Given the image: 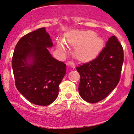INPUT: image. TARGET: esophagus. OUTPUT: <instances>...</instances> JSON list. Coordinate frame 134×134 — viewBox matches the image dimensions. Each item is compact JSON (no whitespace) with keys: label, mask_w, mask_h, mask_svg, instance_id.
Masks as SVG:
<instances>
[{"label":"esophagus","mask_w":134,"mask_h":134,"mask_svg":"<svg viewBox=\"0 0 134 134\" xmlns=\"http://www.w3.org/2000/svg\"><path fill=\"white\" fill-rule=\"evenodd\" d=\"M67 65L69 66H71V67H73V68H75V64L74 62H73L69 61L68 62H67Z\"/></svg>","instance_id":"esophagus-1"}]
</instances>
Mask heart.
I'll return each mask as SVG.
<instances>
[{"instance_id": "heart-1", "label": "heart", "mask_w": 134, "mask_h": 134, "mask_svg": "<svg viewBox=\"0 0 134 134\" xmlns=\"http://www.w3.org/2000/svg\"><path fill=\"white\" fill-rule=\"evenodd\" d=\"M65 42L76 47L75 53L77 58L85 60L92 58L99 52L102 46L103 39L96 35L94 31H77L69 34L65 38ZM57 47L60 51H65L63 40L57 41Z\"/></svg>"}]
</instances>
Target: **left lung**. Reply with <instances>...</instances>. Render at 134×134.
<instances>
[{"instance_id": "obj_1", "label": "left lung", "mask_w": 134, "mask_h": 134, "mask_svg": "<svg viewBox=\"0 0 134 134\" xmlns=\"http://www.w3.org/2000/svg\"><path fill=\"white\" fill-rule=\"evenodd\" d=\"M123 61L122 46L112 36L95 59L76 67L80 74V96L90 103L104 99L119 83Z\"/></svg>"}]
</instances>
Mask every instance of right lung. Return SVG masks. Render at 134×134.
<instances>
[{
    "label": "right lung",
    "instance_id": "obj_1",
    "mask_svg": "<svg viewBox=\"0 0 134 134\" xmlns=\"http://www.w3.org/2000/svg\"><path fill=\"white\" fill-rule=\"evenodd\" d=\"M53 46L46 28L38 29L19 40L12 58L17 90L38 105H48L56 100L66 73L65 64L49 53Z\"/></svg>",
    "mask_w": 134,
    "mask_h": 134
}]
</instances>
